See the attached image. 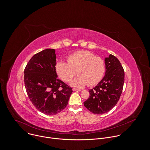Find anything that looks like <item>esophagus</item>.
<instances>
[{
	"label": "esophagus",
	"mask_w": 150,
	"mask_h": 150,
	"mask_svg": "<svg viewBox=\"0 0 150 150\" xmlns=\"http://www.w3.org/2000/svg\"><path fill=\"white\" fill-rule=\"evenodd\" d=\"M72 90L74 91H81V89H77V88H73Z\"/></svg>",
	"instance_id": "obj_1"
}]
</instances>
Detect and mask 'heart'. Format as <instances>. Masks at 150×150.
I'll return each instance as SVG.
<instances>
[{"label":"heart","instance_id":"1","mask_svg":"<svg viewBox=\"0 0 150 150\" xmlns=\"http://www.w3.org/2000/svg\"><path fill=\"white\" fill-rule=\"evenodd\" d=\"M67 61L57 62L56 71L65 82H69L77 73L78 75L71 82L74 87L79 88L87 84L93 86L98 83L104 74V60L90 52H76L68 56Z\"/></svg>","mask_w":150,"mask_h":150}]
</instances>
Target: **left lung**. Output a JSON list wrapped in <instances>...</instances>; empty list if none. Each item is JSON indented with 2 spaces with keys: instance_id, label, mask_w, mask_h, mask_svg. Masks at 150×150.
Instances as JSON below:
<instances>
[{
  "instance_id": "left-lung-1",
  "label": "left lung",
  "mask_w": 150,
  "mask_h": 150,
  "mask_svg": "<svg viewBox=\"0 0 150 150\" xmlns=\"http://www.w3.org/2000/svg\"><path fill=\"white\" fill-rule=\"evenodd\" d=\"M105 74L97 86L89 90L90 97L83 105L94 114L101 115L112 110L121 96L125 72L117 57L110 54L105 58Z\"/></svg>"
}]
</instances>
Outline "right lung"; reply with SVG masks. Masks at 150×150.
Returning a JSON list of instances; mask_svg holds the SVG:
<instances>
[{
    "mask_svg": "<svg viewBox=\"0 0 150 150\" xmlns=\"http://www.w3.org/2000/svg\"><path fill=\"white\" fill-rule=\"evenodd\" d=\"M55 50L47 49L34 54L24 69L28 96L41 113L54 115L65 109L72 89L57 79Z\"/></svg>",
    "mask_w": 150,
    "mask_h": 150,
    "instance_id": "obj_1",
    "label": "right lung"
}]
</instances>
